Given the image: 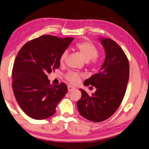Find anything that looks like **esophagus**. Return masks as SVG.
<instances>
[{
  "label": "esophagus",
  "instance_id": "1",
  "mask_svg": "<svg viewBox=\"0 0 149 149\" xmlns=\"http://www.w3.org/2000/svg\"><path fill=\"white\" fill-rule=\"evenodd\" d=\"M75 89H76V88H74L73 86H68V90L69 92H70V91H73V90Z\"/></svg>",
  "mask_w": 149,
  "mask_h": 149
}]
</instances>
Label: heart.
<instances>
[{
	"mask_svg": "<svg viewBox=\"0 0 149 149\" xmlns=\"http://www.w3.org/2000/svg\"><path fill=\"white\" fill-rule=\"evenodd\" d=\"M76 47L79 51V52L86 62H88L91 60H94V58L98 55L99 51L97 47L94 45L92 43L88 42H82L78 43V44H76ZM67 55L68 52L66 51H64L61 55V58H60V61L61 63L65 61L66 58H67ZM80 75L77 73H75V72L70 71L66 75V79L70 83L73 84H77L80 81Z\"/></svg>",
	"mask_w": 149,
	"mask_h": 149,
	"instance_id": "obj_1",
	"label": "heart"
}]
</instances>
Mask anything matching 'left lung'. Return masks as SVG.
Here are the masks:
<instances>
[{"instance_id":"obj_1","label":"left lung","mask_w":149,"mask_h":149,"mask_svg":"<svg viewBox=\"0 0 149 149\" xmlns=\"http://www.w3.org/2000/svg\"><path fill=\"white\" fill-rule=\"evenodd\" d=\"M99 40L104 49V61L98 73L84 83L97 90L89 96L80 88L81 97L77 102L80 115L96 123L107 120L118 109L129 79V62L124 51L110 39L101 37Z\"/></svg>"}]
</instances>
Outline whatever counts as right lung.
Masks as SVG:
<instances>
[{
  "mask_svg": "<svg viewBox=\"0 0 149 149\" xmlns=\"http://www.w3.org/2000/svg\"><path fill=\"white\" fill-rule=\"evenodd\" d=\"M73 40L72 37L43 35L28 42L19 50L12 70V88L19 105L30 118H49L65 97L66 84L52 85L47 74L60 67L61 55Z\"/></svg>",
  "mask_w": 149,
  "mask_h": 149,
  "instance_id": "right-lung-1",
  "label": "right lung"
}]
</instances>
